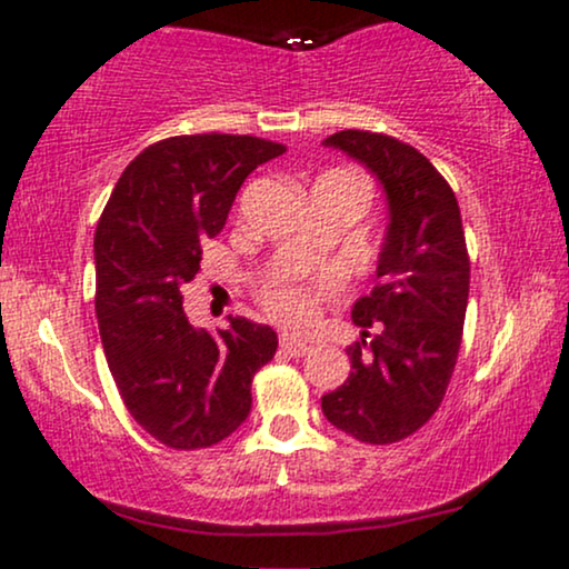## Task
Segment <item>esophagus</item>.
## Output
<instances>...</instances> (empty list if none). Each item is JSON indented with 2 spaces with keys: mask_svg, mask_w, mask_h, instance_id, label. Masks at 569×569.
I'll list each match as a JSON object with an SVG mask.
<instances>
[{
  "mask_svg": "<svg viewBox=\"0 0 569 569\" xmlns=\"http://www.w3.org/2000/svg\"><path fill=\"white\" fill-rule=\"evenodd\" d=\"M279 346H282V351L290 353V357H303V353L309 351V346H306L303 340H296V338H290V336L279 338Z\"/></svg>",
  "mask_w": 569,
  "mask_h": 569,
  "instance_id": "1",
  "label": "esophagus"
}]
</instances>
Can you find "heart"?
I'll list each match as a JSON object with an SVG mask.
<instances>
[{
	"mask_svg": "<svg viewBox=\"0 0 569 569\" xmlns=\"http://www.w3.org/2000/svg\"><path fill=\"white\" fill-rule=\"evenodd\" d=\"M343 277L336 266L319 271H292L273 277L260 290V306L271 319L287 327H309L317 319L319 306L338 290Z\"/></svg>",
	"mask_w": 569,
	"mask_h": 569,
	"instance_id": "1",
	"label": "heart"
}]
</instances>
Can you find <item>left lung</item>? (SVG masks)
Wrapping results in <instances>:
<instances>
[{
  "instance_id": "8db88e82",
  "label": "left lung",
  "mask_w": 569,
  "mask_h": 569,
  "mask_svg": "<svg viewBox=\"0 0 569 569\" xmlns=\"http://www.w3.org/2000/svg\"><path fill=\"white\" fill-rule=\"evenodd\" d=\"M325 146L359 159L383 183L389 231L378 284L353 303L362 340L349 346L351 376L322 397L332 426L367 445L416 433L442 405L469 303V250L450 183L410 143L340 130Z\"/></svg>"
}]
</instances>
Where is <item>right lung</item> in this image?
Listing matches in <instances>:
<instances>
[{"label":"right lung","instance_id":"right-lung-1","mask_svg":"<svg viewBox=\"0 0 569 569\" xmlns=\"http://www.w3.org/2000/svg\"><path fill=\"white\" fill-rule=\"evenodd\" d=\"M287 149L252 136H176L127 164L96 229V313L130 416L172 450L226 439L252 407L277 332L244 317L210 336L183 311V284L218 237L239 186Z\"/></svg>","mask_w":569,"mask_h":569}]
</instances>
